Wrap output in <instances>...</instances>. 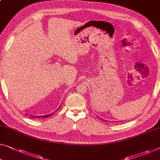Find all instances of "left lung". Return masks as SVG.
I'll list each match as a JSON object with an SVG mask.
<instances>
[{"instance_id":"left-lung-1","label":"left lung","mask_w":160,"mask_h":160,"mask_svg":"<svg viewBox=\"0 0 160 160\" xmlns=\"http://www.w3.org/2000/svg\"><path fill=\"white\" fill-rule=\"evenodd\" d=\"M102 120H103V119H102ZM103 121H105V120H103Z\"/></svg>"}]
</instances>
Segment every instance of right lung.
<instances>
[{"label":"right lung","instance_id":"obj_1","mask_svg":"<svg viewBox=\"0 0 160 160\" xmlns=\"http://www.w3.org/2000/svg\"><path fill=\"white\" fill-rule=\"evenodd\" d=\"M60 106H61V105H60V106H59V107L57 109H59V108H60ZM56 111H57V110H56ZM56 111H54V112H56ZM54 113H50V114H47V115H44V116H32V115H30V116H31V117H32V118H47V117H49V116H52V114H54Z\"/></svg>","mask_w":160,"mask_h":160}]
</instances>
